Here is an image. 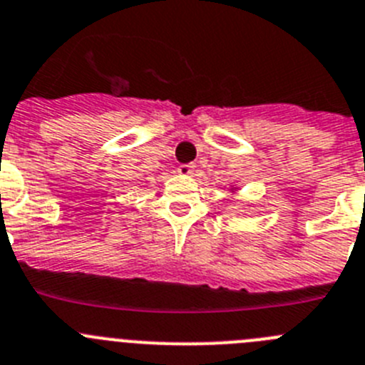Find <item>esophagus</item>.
Wrapping results in <instances>:
<instances>
[{
    "instance_id": "esophagus-1",
    "label": "esophagus",
    "mask_w": 365,
    "mask_h": 365,
    "mask_svg": "<svg viewBox=\"0 0 365 365\" xmlns=\"http://www.w3.org/2000/svg\"><path fill=\"white\" fill-rule=\"evenodd\" d=\"M178 173L182 176H192L194 175V165L192 163H183L178 167Z\"/></svg>"
}]
</instances>
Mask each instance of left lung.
Here are the masks:
<instances>
[{"label":"left lung","instance_id":"left-lung-1","mask_svg":"<svg viewBox=\"0 0 365 365\" xmlns=\"http://www.w3.org/2000/svg\"><path fill=\"white\" fill-rule=\"evenodd\" d=\"M230 190H236V187H232V189H230Z\"/></svg>","mask_w":365,"mask_h":365}]
</instances>
